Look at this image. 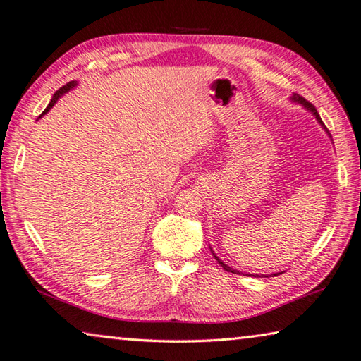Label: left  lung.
<instances>
[{
  "label": "left lung",
  "mask_w": 361,
  "mask_h": 361,
  "mask_svg": "<svg viewBox=\"0 0 361 361\" xmlns=\"http://www.w3.org/2000/svg\"><path fill=\"white\" fill-rule=\"evenodd\" d=\"M291 101H295V102H298V104H301V105H304V109H307V110H310L312 111V114H313V116H315L317 119H318V122H319V124L321 126H323L324 127V124H323V121H321V118H319V114H318V111H317V109H315V106H313L309 101H305V99L302 97V96H299V94H293V96H291ZM326 128V127H324ZM326 132H327V128H326ZM329 133V132H327ZM329 136H331V135H329ZM212 255H214V251H212ZM214 257H216V260H217V262L221 265V267H224V270H226V271H231V273H239V271H237V270H233V268L231 267H228L226 264H224V262H221V260L216 256V255H214ZM279 273H276L274 276H278Z\"/></svg>",
  "instance_id": "8db88e82"
}]
</instances>
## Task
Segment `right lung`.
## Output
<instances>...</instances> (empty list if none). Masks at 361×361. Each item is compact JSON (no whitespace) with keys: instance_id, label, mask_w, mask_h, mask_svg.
I'll return each mask as SVG.
<instances>
[{"instance_id":"1","label":"right lung","mask_w":361,"mask_h":361,"mask_svg":"<svg viewBox=\"0 0 361 361\" xmlns=\"http://www.w3.org/2000/svg\"><path fill=\"white\" fill-rule=\"evenodd\" d=\"M75 85H78V82H68L66 83V85H63L62 88H59L57 91H56V93H54V96H52V99H51V102L48 104V106H46V109H44V111L40 114V116H38V118H42L43 116V114H46V113H48L51 109H52V106L54 105H56V102L59 101V97H62L65 93H68V91H70L71 88H74Z\"/></svg>"}]
</instances>
